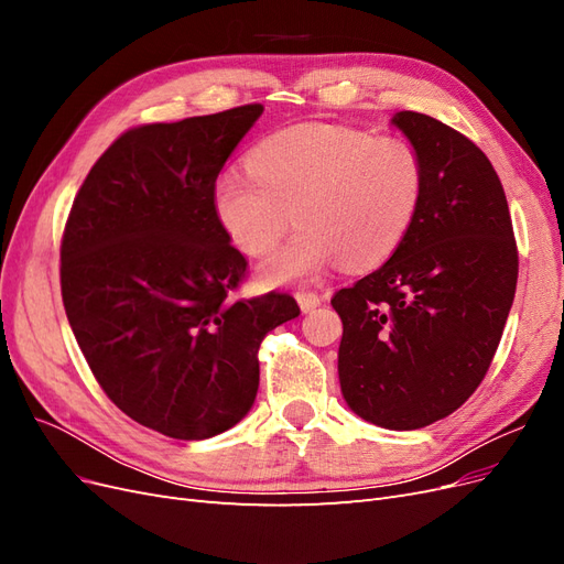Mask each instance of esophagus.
<instances>
[{
  "instance_id": "obj_1",
  "label": "esophagus",
  "mask_w": 564,
  "mask_h": 564,
  "mask_svg": "<svg viewBox=\"0 0 564 564\" xmlns=\"http://www.w3.org/2000/svg\"><path fill=\"white\" fill-rule=\"evenodd\" d=\"M296 301H299L303 313H311L322 303V296L315 292H296Z\"/></svg>"
}]
</instances>
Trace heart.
Listing matches in <instances>:
<instances>
[{
	"label": "heart",
	"instance_id": "b5f03b06",
	"mask_svg": "<svg viewBox=\"0 0 564 564\" xmlns=\"http://www.w3.org/2000/svg\"><path fill=\"white\" fill-rule=\"evenodd\" d=\"M419 150L398 135L308 122L270 133L249 152V172L220 174L214 207L247 256L280 242L261 265L265 284L315 280L340 261L346 270L381 263L412 228L423 197Z\"/></svg>",
	"mask_w": 564,
	"mask_h": 564
}]
</instances>
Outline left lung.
I'll list each match as a JSON object with an SVG mask.
<instances>
[{"mask_svg": "<svg viewBox=\"0 0 564 564\" xmlns=\"http://www.w3.org/2000/svg\"><path fill=\"white\" fill-rule=\"evenodd\" d=\"M423 162V197L390 259L338 289L340 392L357 416L416 431L464 404L499 348L518 284L503 185L485 152L429 115L392 117Z\"/></svg>", "mask_w": 564, "mask_h": 564, "instance_id": "obj_1", "label": "left lung"}]
</instances>
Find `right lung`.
<instances>
[{
	"mask_svg": "<svg viewBox=\"0 0 564 564\" xmlns=\"http://www.w3.org/2000/svg\"><path fill=\"white\" fill-rule=\"evenodd\" d=\"M263 106L133 127L98 158L67 216L61 294L96 381L176 440L240 423L259 348L299 317L294 296L235 299L247 259L214 207L216 178Z\"/></svg>",
	"mask_w": 564,
	"mask_h": 564,
	"instance_id": "1",
	"label": "right lung"
}]
</instances>
